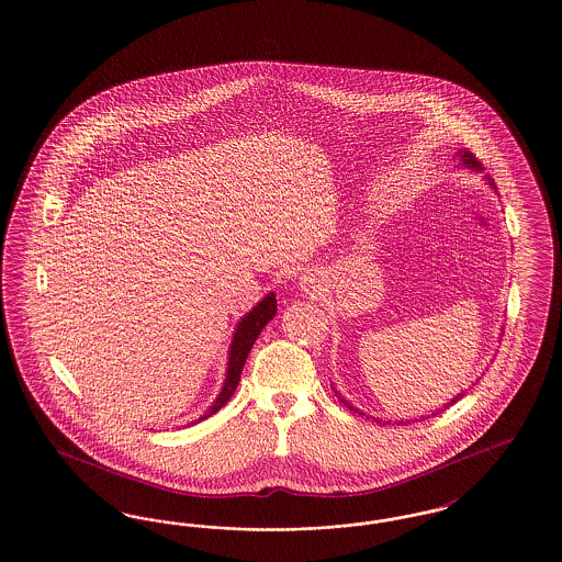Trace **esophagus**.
Instances as JSON below:
<instances>
[{
  "label": "esophagus",
  "instance_id": "esophagus-1",
  "mask_svg": "<svg viewBox=\"0 0 562 562\" xmlns=\"http://www.w3.org/2000/svg\"><path fill=\"white\" fill-rule=\"evenodd\" d=\"M299 286H301V291L315 292L319 289V282H317V278H315L314 273H305V276L301 278Z\"/></svg>",
  "mask_w": 562,
  "mask_h": 562
}]
</instances>
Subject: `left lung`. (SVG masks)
Segmentation results:
<instances>
[{"label": "left lung", "mask_w": 562, "mask_h": 562, "mask_svg": "<svg viewBox=\"0 0 562 562\" xmlns=\"http://www.w3.org/2000/svg\"><path fill=\"white\" fill-rule=\"evenodd\" d=\"M456 158H458V167H467V169H471V171H474V173H483V167H481V162H479V160H476V158L472 157V153H469V150H462V148H460V150H458V153H456ZM483 180L487 181V183H490V186H492V188H494V190H495V183H494V181H492V178H487V176H485V178H483ZM335 393H337L338 400H340V402H342V404L347 405V407H349V409H353V412H358V414H360V416H366V414H363V412H361V409H358V407H356V405L349 404V402H347V400H345V397H342V395H340V393H338V391H335ZM464 393H467V391H462V393H458V395H456V397H451V400H449L448 404H443V407H439V409H435V412H432V414H427V416H420V418H416V420H425V418H428V416H437V414H439V412H443V409H448L449 405H453V404H456V402H458V400H462V397H464ZM366 418H370V416H366ZM372 418H374V416H372ZM374 420H376V423H381V418H374ZM386 423H389V420H386ZM407 423H412V420H400V423H397V425H407Z\"/></svg>", "instance_id": "obj_1"}]
</instances>
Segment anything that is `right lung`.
I'll use <instances>...</instances> for the list:
<instances>
[{
    "label": "right lung",
    "instance_id": "right-lung-1",
    "mask_svg": "<svg viewBox=\"0 0 562 562\" xmlns=\"http://www.w3.org/2000/svg\"><path fill=\"white\" fill-rule=\"evenodd\" d=\"M278 312V301L276 294L268 292L245 317H240V322L236 324V330L232 335V342H229V351H227V368H225V381L220 395L215 397V402L209 405V409L202 414L199 420L194 423H202L204 418L213 416L215 412H220L234 395L238 382H240V374L245 368L248 353L255 345L257 337L261 335V330L268 326V322L273 319V315ZM192 423V425H194Z\"/></svg>",
    "mask_w": 562,
    "mask_h": 562
}]
</instances>
